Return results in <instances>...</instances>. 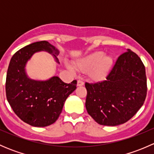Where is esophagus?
<instances>
[{
    "instance_id": "1",
    "label": "esophagus",
    "mask_w": 154,
    "mask_h": 154,
    "mask_svg": "<svg viewBox=\"0 0 154 154\" xmlns=\"http://www.w3.org/2000/svg\"><path fill=\"white\" fill-rule=\"evenodd\" d=\"M83 85H84V82H83V80H77V86H83Z\"/></svg>"
}]
</instances>
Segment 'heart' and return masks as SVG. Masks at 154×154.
I'll list each match as a JSON object with an SVG mask.
<instances>
[{
    "label": "heart",
    "instance_id": "heart-1",
    "mask_svg": "<svg viewBox=\"0 0 154 154\" xmlns=\"http://www.w3.org/2000/svg\"><path fill=\"white\" fill-rule=\"evenodd\" d=\"M112 64V59L104 56L101 51L94 52L79 60L77 68L82 71H90V76L94 80L103 78L109 71Z\"/></svg>",
    "mask_w": 154,
    "mask_h": 154
}]
</instances>
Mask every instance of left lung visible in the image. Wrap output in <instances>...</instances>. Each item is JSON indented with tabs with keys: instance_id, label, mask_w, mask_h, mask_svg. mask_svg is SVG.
Wrapping results in <instances>:
<instances>
[{
	"instance_id": "obj_1",
	"label": "left lung",
	"mask_w": 154,
	"mask_h": 154,
	"mask_svg": "<svg viewBox=\"0 0 154 154\" xmlns=\"http://www.w3.org/2000/svg\"><path fill=\"white\" fill-rule=\"evenodd\" d=\"M86 108L100 125L125 123L136 114L147 95L145 68L136 53L128 50L118 57L106 80L85 83Z\"/></svg>"
}]
</instances>
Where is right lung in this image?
Masks as SVG:
<instances>
[{"label":"right lung","mask_w":154,"mask_h":154,"mask_svg":"<svg viewBox=\"0 0 154 154\" xmlns=\"http://www.w3.org/2000/svg\"><path fill=\"white\" fill-rule=\"evenodd\" d=\"M43 50L58 54L47 41L25 46L12 56L6 79V95L10 106L19 119L33 127L54 124L62 112L68 95L77 88L76 80L68 84L58 77H53L47 81H35L27 77L26 63L34 53ZM54 56L56 57L55 54Z\"/></svg>","instance_id":"1"}]
</instances>
